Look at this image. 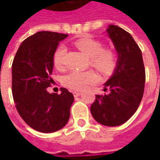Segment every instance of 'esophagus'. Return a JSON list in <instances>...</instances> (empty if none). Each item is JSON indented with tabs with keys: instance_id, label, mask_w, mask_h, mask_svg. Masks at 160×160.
Segmentation results:
<instances>
[{
	"instance_id": "34e87169",
	"label": "esophagus",
	"mask_w": 160,
	"mask_h": 160,
	"mask_svg": "<svg viewBox=\"0 0 160 160\" xmlns=\"http://www.w3.org/2000/svg\"><path fill=\"white\" fill-rule=\"evenodd\" d=\"M73 96L76 98V97H79V96H80V94L81 93H80V92H73Z\"/></svg>"
}]
</instances>
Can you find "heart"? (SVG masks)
Masks as SVG:
<instances>
[{"label":"heart","instance_id":"heart-1","mask_svg":"<svg viewBox=\"0 0 160 160\" xmlns=\"http://www.w3.org/2000/svg\"><path fill=\"white\" fill-rule=\"evenodd\" d=\"M75 45L90 57V64L103 73H111L117 65V54L111 48H103L102 42L93 38H84L77 40ZM67 47L60 45L53 56L55 66L62 69L65 66V56ZM99 80L98 75L93 70L87 71H72L63 77V85L73 91H83L87 87L97 83Z\"/></svg>","mask_w":160,"mask_h":160}]
</instances>
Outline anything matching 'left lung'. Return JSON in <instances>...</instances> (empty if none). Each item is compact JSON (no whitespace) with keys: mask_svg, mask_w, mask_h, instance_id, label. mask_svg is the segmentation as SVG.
<instances>
[{"mask_svg":"<svg viewBox=\"0 0 160 160\" xmlns=\"http://www.w3.org/2000/svg\"><path fill=\"white\" fill-rule=\"evenodd\" d=\"M118 54L113 75L104 84L109 94L96 95L91 113L98 122L115 127L126 122L137 111L146 80L141 49L129 33L110 25L106 30Z\"/></svg>","mask_w":160,"mask_h":160,"instance_id":"1","label":"left lung"}]
</instances>
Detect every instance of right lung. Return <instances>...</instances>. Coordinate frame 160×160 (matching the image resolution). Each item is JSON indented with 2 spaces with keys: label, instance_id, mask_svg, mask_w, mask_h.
Returning <instances> with one entry per match:
<instances>
[{
  "label": "right lung",
  "instance_id": "add662e5",
  "mask_svg": "<svg viewBox=\"0 0 160 160\" xmlns=\"http://www.w3.org/2000/svg\"><path fill=\"white\" fill-rule=\"evenodd\" d=\"M68 35L38 32L22 42L12 65V92L15 107L27 125L42 133L62 128L70 117L73 95L66 88L49 93L53 56Z\"/></svg>",
  "mask_w": 160,
  "mask_h": 160
}]
</instances>
